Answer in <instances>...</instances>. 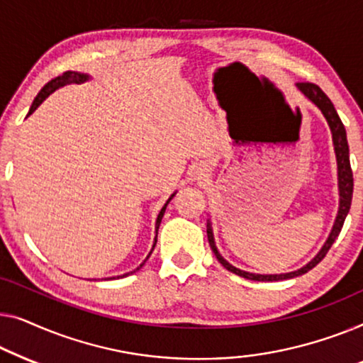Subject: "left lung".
I'll use <instances>...</instances> for the list:
<instances>
[{"label":"left lung","mask_w":363,"mask_h":363,"mask_svg":"<svg viewBox=\"0 0 363 363\" xmlns=\"http://www.w3.org/2000/svg\"><path fill=\"white\" fill-rule=\"evenodd\" d=\"M298 89L303 91V94L308 96V99L313 101L314 105L319 106V110L323 111L325 120H328V123L330 126V131H333V141H334V150H335V157H337V171H339V196H340L339 213H337L335 223L333 227V232H330V235H329L328 242L324 243V247L320 248V252L315 255L314 259H311V262L306 264V267L296 269V272L283 273V274H255V273L242 272V269L232 267V264L228 263L227 259H223L222 255L218 253V250L216 247V242H213L212 227H211V223H208V225H207L208 243H211L212 252L217 257L218 262H220L222 267L227 268L228 272L238 274V277L247 278V279H253V281H279V279H289V278L301 277V274L308 273L309 269H313L315 264H318L320 259H323L325 255H328L330 247H333V243L335 242V238L339 237V233L342 230V225H344V222H345L347 213H349V211H350L352 192H354V176H352L350 157H349V143H347L344 123H342L339 115H337L333 101L329 100V96L325 95L318 85L313 84V82H298Z\"/></svg>","instance_id":"obj_1"}]
</instances>
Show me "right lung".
I'll return each instance as SVG.
<instances>
[{
    "label": "right lung",
    "mask_w": 363,
    "mask_h": 363,
    "mask_svg": "<svg viewBox=\"0 0 363 363\" xmlns=\"http://www.w3.org/2000/svg\"><path fill=\"white\" fill-rule=\"evenodd\" d=\"M85 80H89V75H85V74H79V72H64L62 75H59V77H55V79H52L50 82H48V84H45L44 86H43V90L39 91L38 94V96H35L34 99V101H33V105H30V108H29V113H28V116L33 113V111L38 108V106L43 104V101L48 99V96L52 94L54 90H57L59 86H64V85H67V84H82V82H85ZM172 196H174V194H172ZM172 196H171V199H172ZM169 199V201H171ZM167 201V202H169ZM167 202H166V206H167ZM166 206L161 208V212H160V216H157V220H156V232H157V228H160V223H161V218H162V216H164V211H166ZM157 237V235H156ZM156 242L157 240H155V245H156ZM155 245H152V250H155ZM151 250V252H152ZM151 255V253H150ZM150 255H147V258H150ZM146 258V259H147ZM145 259V262H146ZM145 262H143L140 267H138L136 269H140L143 264H145ZM126 274H130V273H126ZM126 274H123V277H126Z\"/></svg>",
    "instance_id": "add662e5"
}]
</instances>
